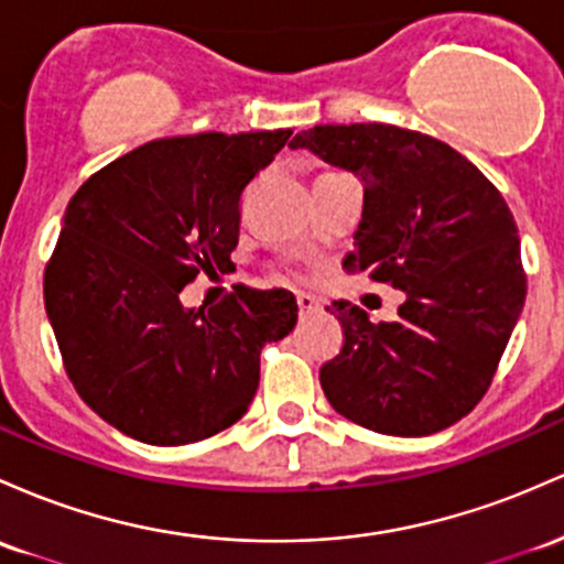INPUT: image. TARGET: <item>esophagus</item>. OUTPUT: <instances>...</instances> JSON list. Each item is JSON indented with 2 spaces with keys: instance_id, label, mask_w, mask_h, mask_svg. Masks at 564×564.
Segmentation results:
<instances>
[{
  "instance_id": "obj_1",
  "label": "esophagus",
  "mask_w": 564,
  "mask_h": 564,
  "mask_svg": "<svg viewBox=\"0 0 564 564\" xmlns=\"http://www.w3.org/2000/svg\"><path fill=\"white\" fill-rule=\"evenodd\" d=\"M296 305H300L302 315H311V313L318 311V300H315V296H311V294L296 296Z\"/></svg>"
}]
</instances>
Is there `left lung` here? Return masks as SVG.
Wrapping results in <instances>:
<instances>
[{"label": "left lung", "mask_w": 564, "mask_h": 564, "mask_svg": "<svg viewBox=\"0 0 564 564\" xmlns=\"http://www.w3.org/2000/svg\"><path fill=\"white\" fill-rule=\"evenodd\" d=\"M289 147L361 178V225L343 268L406 294L391 324L350 302L326 307L345 332L321 367L326 399L377 433L449 429L490 388L528 294L503 195L449 144L382 122L315 126Z\"/></svg>", "instance_id": "left-lung-1"}]
</instances>
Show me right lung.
Returning <instances> with one entry per match:
<instances>
[{
  "mask_svg": "<svg viewBox=\"0 0 564 564\" xmlns=\"http://www.w3.org/2000/svg\"><path fill=\"white\" fill-rule=\"evenodd\" d=\"M292 131L158 139L104 165L66 206L45 311L93 412L160 447L230 429L259 388V352L296 324L286 289L238 286L214 307L178 294L232 268L240 195Z\"/></svg>",
  "mask_w": 564,
  "mask_h": 564,
  "instance_id": "add662e5",
  "label": "right lung"
}]
</instances>
